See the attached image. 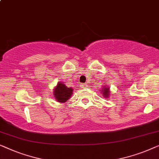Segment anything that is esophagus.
<instances>
[{
  "mask_svg": "<svg viewBox=\"0 0 159 159\" xmlns=\"http://www.w3.org/2000/svg\"><path fill=\"white\" fill-rule=\"evenodd\" d=\"M80 86L81 87V88H86V87H88L87 84H80Z\"/></svg>",
  "mask_w": 159,
  "mask_h": 159,
  "instance_id": "obj_1",
  "label": "esophagus"
}]
</instances>
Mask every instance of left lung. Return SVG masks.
<instances>
[{
  "mask_svg": "<svg viewBox=\"0 0 159 159\" xmlns=\"http://www.w3.org/2000/svg\"><path fill=\"white\" fill-rule=\"evenodd\" d=\"M102 93L103 94V96H104V98H107L109 97V93H110V92H109V89L108 88V86H103L102 89Z\"/></svg>",
  "mask_w": 159,
  "mask_h": 159,
  "instance_id": "left-lung-1",
  "label": "left lung"
}]
</instances>
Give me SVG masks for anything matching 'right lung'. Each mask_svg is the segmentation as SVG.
Instances as JSON below:
<instances>
[{
  "mask_svg": "<svg viewBox=\"0 0 159 159\" xmlns=\"http://www.w3.org/2000/svg\"><path fill=\"white\" fill-rule=\"evenodd\" d=\"M73 91L72 88L67 87L64 84V83L59 82L54 89L53 95H54V98L56 99L57 102L64 103L70 99L71 95L73 94Z\"/></svg>",
  "mask_w": 159,
  "mask_h": 159,
  "instance_id": "obj_1",
  "label": "right lung"
}]
</instances>
